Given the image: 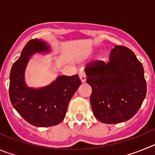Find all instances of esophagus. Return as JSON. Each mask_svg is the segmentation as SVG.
<instances>
[{
  "label": "esophagus",
  "instance_id": "1",
  "mask_svg": "<svg viewBox=\"0 0 155 155\" xmlns=\"http://www.w3.org/2000/svg\"><path fill=\"white\" fill-rule=\"evenodd\" d=\"M79 77H80V79L81 81V82H84L86 81V74L84 71H81L79 73Z\"/></svg>",
  "mask_w": 155,
  "mask_h": 155
}]
</instances>
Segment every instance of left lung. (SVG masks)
<instances>
[{"label": "left lung", "instance_id": "obj_1", "mask_svg": "<svg viewBox=\"0 0 155 155\" xmlns=\"http://www.w3.org/2000/svg\"><path fill=\"white\" fill-rule=\"evenodd\" d=\"M86 81L92 88L90 98L95 118L107 124L130 120L138 112L147 93L143 65L124 46L111 50L109 61L90 62Z\"/></svg>", "mask_w": 155, "mask_h": 155}]
</instances>
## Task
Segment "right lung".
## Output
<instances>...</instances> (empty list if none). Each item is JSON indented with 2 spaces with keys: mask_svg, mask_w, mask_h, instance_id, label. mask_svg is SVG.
<instances>
[{
  "mask_svg": "<svg viewBox=\"0 0 155 155\" xmlns=\"http://www.w3.org/2000/svg\"><path fill=\"white\" fill-rule=\"evenodd\" d=\"M43 51H49L46 42L37 39L28 41L12 66L9 84V96L13 107L28 124L39 127L61 124L70 100L81 84L78 74H75L59 76L51 84L40 89L27 87L24 72L30 56Z\"/></svg>",
  "mask_w": 155,
  "mask_h": 155,
  "instance_id": "add662e5",
  "label": "right lung"
}]
</instances>
